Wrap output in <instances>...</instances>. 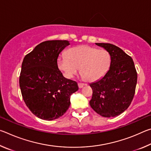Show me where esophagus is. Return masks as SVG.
<instances>
[{
	"label": "esophagus",
	"mask_w": 151,
	"mask_h": 151,
	"mask_svg": "<svg viewBox=\"0 0 151 151\" xmlns=\"http://www.w3.org/2000/svg\"><path fill=\"white\" fill-rule=\"evenodd\" d=\"M78 87L81 88H83L85 85V84H83V83H78Z\"/></svg>",
	"instance_id": "obj_1"
}]
</instances>
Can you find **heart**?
I'll return each instance as SVG.
<instances>
[{
	"label": "heart",
	"instance_id": "heart-1",
	"mask_svg": "<svg viewBox=\"0 0 151 151\" xmlns=\"http://www.w3.org/2000/svg\"><path fill=\"white\" fill-rule=\"evenodd\" d=\"M57 65L66 78H73L80 68L82 78L94 82L100 80L108 72L111 57L105 50L81 45L68 49L66 56L58 58Z\"/></svg>",
	"mask_w": 151,
	"mask_h": 151
}]
</instances>
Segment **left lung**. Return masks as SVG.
Listing matches in <instances>:
<instances>
[{
  "instance_id": "1",
  "label": "left lung",
  "mask_w": 151,
  "mask_h": 151,
  "mask_svg": "<svg viewBox=\"0 0 151 151\" xmlns=\"http://www.w3.org/2000/svg\"><path fill=\"white\" fill-rule=\"evenodd\" d=\"M111 57L108 72L90 84L93 96L89 102L94 111L104 117H114L128 109L133 99L137 73L133 60L121 48L110 43H95Z\"/></svg>"
}]
</instances>
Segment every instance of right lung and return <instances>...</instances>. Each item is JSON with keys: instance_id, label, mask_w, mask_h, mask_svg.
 <instances>
[{"instance_id": "1", "label": "right lung", "mask_w": 151, "mask_h": 151, "mask_svg": "<svg viewBox=\"0 0 151 151\" xmlns=\"http://www.w3.org/2000/svg\"><path fill=\"white\" fill-rule=\"evenodd\" d=\"M68 40H47L25 56L19 85L25 104L35 116L52 121L63 116L70 104L71 94L78 90L77 83L65 78L58 69L60 53Z\"/></svg>"}]
</instances>
